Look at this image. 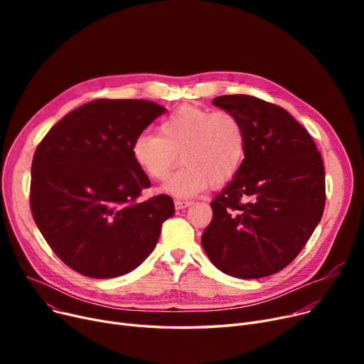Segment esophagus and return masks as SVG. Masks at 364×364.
I'll list each match as a JSON object with an SVG mask.
<instances>
[{
    "mask_svg": "<svg viewBox=\"0 0 364 364\" xmlns=\"http://www.w3.org/2000/svg\"><path fill=\"white\" fill-rule=\"evenodd\" d=\"M193 202L192 200H184V199H177L176 200V209H184L187 206L192 205Z\"/></svg>",
    "mask_w": 364,
    "mask_h": 364,
    "instance_id": "obj_1",
    "label": "esophagus"
}]
</instances>
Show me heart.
I'll return each instance as SVG.
<instances>
[{"mask_svg": "<svg viewBox=\"0 0 364 364\" xmlns=\"http://www.w3.org/2000/svg\"><path fill=\"white\" fill-rule=\"evenodd\" d=\"M247 137L232 112L181 106L159 125V134H140L132 141V158L147 177L165 181L183 162L165 190L177 198L195 196L208 184L221 186L236 177L246 156Z\"/></svg>", "mask_w": 364, "mask_h": 364, "instance_id": "heart-1", "label": "heart"}]
</instances>
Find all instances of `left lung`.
I'll return each mask as SVG.
<instances>
[{
    "label": "left lung",
    "mask_w": 364,
    "mask_h": 364,
    "mask_svg": "<svg viewBox=\"0 0 364 364\" xmlns=\"http://www.w3.org/2000/svg\"><path fill=\"white\" fill-rule=\"evenodd\" d=\"M213 103L242 121L247 146L240 171L211 202L202 246L225 274L272 276L296 258L321 220V155L309 131L277 105L246 94Z\"/></svg>",
    "instance_id": "left-lung-1"
}]
</instances>
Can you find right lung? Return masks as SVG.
Instances as JSON below:
<instances>
[{"label":"right lung","mask_w":364,"mask_h":364,"mask_svg":"<svg viewBox=\"0 0 364 364\" xmlns=\"http://www.w3.org/2000/svg\"><path fill=\"white\" fill-rule=\"evenodd\" d=\"M165 110L149 100L99 99L68 113L38 144L32 217L76 273L110 279L132 272L174 215L168 195L139 199L150 180L131 153L134 139Z\"/></svg>","instance_id":"add662e5"}]
</instances>
